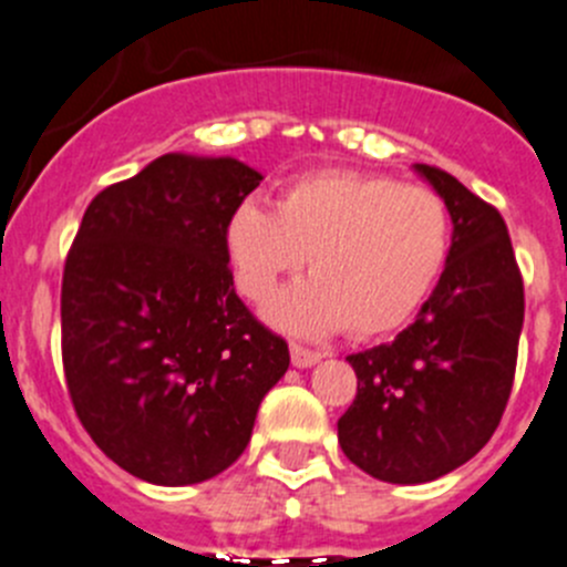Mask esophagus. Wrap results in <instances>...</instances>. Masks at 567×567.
I'll list each match as a JSON object with an SVG mask.
<instances>
[{
    "instance_id": "obj_1",
    "label": "esophagus",
    "mask_w": 567,
    "mask_h": 567,
    "mask_svg": "<svg viewBox=\"0 0 567 567\" xmlns=\"http://www.w3.org/2000/svg\"><path fill=\"white\" fill-rule=\"evenodd\" d=\"M321 351H312V349H305V346L293 343L290 346V362H293L296 368H310L316 365L318 360H321Z\"/></svg>"
}]
</instances>
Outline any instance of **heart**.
<instances>
[{
    "instance_id": "heart-1",
    "label": "heart",
    "mask_w": 567,
    "mask_h": 567,
    "mask_svg": "<svg viewBox=\"0 0 567 567\" xmlns=\"http://www.w3.org/2000/svg\"><path fill=\"white\" fill-rule=\"evenodd\" d=\"M227 249L240 293L257 305L310 257L316 279L268 307L285 332L318 338L346 327L354 338H379L430 299L452 251V218L446 202L421 185L318 172L290 183L277 213L240 202L227 221Z\"/></svg>"
}]
</instances>
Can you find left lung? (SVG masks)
<instances>
[{
    "instance_id": "left-lung-1",
    "label": "left lung",
    "mask_w": 567,
    "mask_h": 567,
    "mask_svg": "<svg viewBox=\"0 0 567 567\" xmlns=\"http://www.w3.org/2000/svg\"><path fill=\"white\" fill-rule=\"evenodd\" d=\"M452 216L435 290L393 343L349 354L357 395L338 421L346 457L390 485H423L468 463L507 406L524 327V279L507 224L460 179L415 163Z\"/></svg>"
}]
</instances>
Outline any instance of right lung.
<instances>
[{
  "label": "right lung",
  "mask_w": 567,
  "mask_h": 567,
  "mask_svg": "<svg viewBox=\"0 0 567 567\" xmlns=\"http://www.w3.org/2000/svg\"><path fill=\"white\" fill-rule=\"evenodd\" d=\"M262 174L172 152L93 196L63 268L71 404L118 468L183 487L249 446L288 343L233 288L227 221Z\"/></svg>",
  "instance_id": "1"
}]
</instances>
